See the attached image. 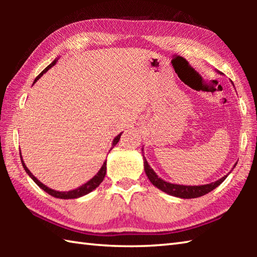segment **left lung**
<instances>
[{"label":"left lung","mask_w":257,"mask_h":257,"mask_svg":"<svg viewBox=\"0 0 257 257\" xmlns=\"http://www.w3.org/2000/svg\"><path fill=\"white\" fill-rule=\"evenodd\" d=\"M221 75L220 71H217ZM143 151V150H142ZM144 156V155H143ZM144 170L147 178H149L150 181L153 184L155 187H158L159 189H161L164 193H167L171 196L175 197H179V198H197L204 196L212 191L213 189H215L217 186H220L222 182L225 180V178L228 177L224 176L221 178V179L216 180L214 182H211V184H206V185H198V186H185V185H178V184H171V182H168L156 175L155 171L150 167L149 162H147L146 158H144Z\"/></svg>","instance_id":"8db88e82"}]
</instances>
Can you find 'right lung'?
<instances>
[{
	"label": "right lung",
	"mask_w": 257,
	"mask_h": 257,
	"mask_svg": "<svg viewBox=\"0 0 257 257\" xmlns=\"http://www.w3.org/2000/svg\"><path fill=\"white\" fill-rule=\"evenodd\" d=\"M56 61H58V59H55V60L53 61V62H52V63L50 64V66H47V67L44 69V70H43V71L40 73V75H38V76L36 77V79L34 80V84H35V82H36L38 79H40V78H41L43 75H44V73H45L46 71H49L50 69L54 66V64L56 63ZM121 134H122V133H121ZM121 134H119L118 136L114 137V139H113L111 150H112L113 147H114L116 144H118ZM111 150H110V151H111ZM110 151H108V152H110ZM20 159H21V163H23V167H24V169H25V171L27 172L28 176H29L30 178H32V179L35 181V184H36L37 186H40L43 190L46 191L47 194L51 195V196L55 197V198H61V199H75V198H79V197H81V196H85V195L89 194L90 191H93L94 189H96L97 187L99 186V184H101V182L103 181L104 177H105V175H106V161H105V162L103 163L102 168L99 169V171L92 178V179L87 181L86 184L81 185L80 187H78V188L73 189V190H69V191H58V190H54V189H52V188H49V187L45 186L44 184H43V182H41L40 180H38L37 178L35 177V176L33 175V173L28 170V168L26 167V164H25L24 160H23V156H21V153H20Z\"/></svg>",
	"instance_id": "1"
}]
</instances>
